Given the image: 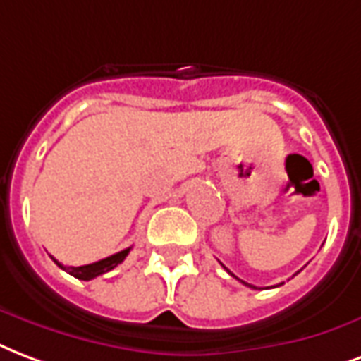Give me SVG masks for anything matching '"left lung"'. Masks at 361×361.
Instances as JSON below:
<instances>
[{
	"mask_svg": "<svg viewBox=\"0 0 361 361\" xmlns=\"http://www.w3.org/2000/svg\"><path fill=\"white\" fill-rule=\"evenodd\" d=\"M228 272H230V270H228ZM230 274H232V272H230ZM232 276H234V274H232ZM234 278H235V276H234ZM238 280H240V278H238ZM240 281H242V280H240ZM242 283H245V281H242ZM245 286H247V287H253V289H257V287L251 286V283H245ZM280 286H281V283H280Z\"/></svg>",
	"mask_w": 361,
	"mask_h": 361,
	"instance_id": "1",
	"label": "left lung"
}]
</instances>
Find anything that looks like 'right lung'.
Returning <instances> with one entry per match:
<instances>
[{"label": "right lung", "instance_id": "obj_1", "mask_svg": "<svg viewBox=\"0 0 361 361\" xmlns=\"http://www.w3.org/2000/svg\"><path fill=\"white\" fill-rule=\"evenodd\" d=\"M129 251H131V247L123 249V251H119V253L116 255H110V257H106V259L93 262V264H85V267H64V264H61V262L55 261V259H53V261H55L62 270H66L70 276H74V278H78V280L87 281L97 278V276H100V274L110 272L112 268L118 267L119 262H123V259L129 255Z\"/></svg>", "mask_w": 361, "mask_h": 361}]
</instances>
